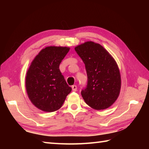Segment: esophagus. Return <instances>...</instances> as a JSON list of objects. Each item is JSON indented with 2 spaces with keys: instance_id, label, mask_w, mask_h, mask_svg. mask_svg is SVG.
I'll use <instances>...</instances> for the list:
<instances>
[{
  "instance_id": "1",
  "label": "esophagus",
  "mask_w": 149,
  "mask_h": 149,
  "mask_svg": "<svg viewBox=\"0 0 149 149\" xmlns=\"http://www.w3.org/2000/svg\"><path fill=\"white\" fill-rule=\"evenodd\" d=\"M72 90L74 91H76L77 90V88L76 85H73V86H72Z\"/></svg>"
}]
</instances>
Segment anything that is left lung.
I'll use <instances>...</instances> for the list:
<instances>
[{
    "mask_svg": "<svg viewBox=\"0 0 149 149\" xmlns=\"http://www.w3.org/2000/svg\"><path fill=\"white\" fill-rule=\"evenodd\" d=\"M87 73L86 88L81 95L88 106L96 110L108 108L118 97L121 77L117 63L99 43L86 42L75 48Z\"/></svg>",
    "mask_w": 149,
    "mask_h": 149,
    "instance_id": "8db88e82",
    "label": "left lung"
}]
</instances>
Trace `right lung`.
Segmentation results:
<instances>
[{"label":"right lung","instance_id":"right-lung-1","mask_svg":"<svg viewBox=\"0 0 149 149\" xmlns=\"http://www.w3.org/2000/svg\"><path fill=\"white\" fill-rule=\"evenodd\" d=\"M70 50L66 47H47L39 52L27 72L29 99L37 108L53 112L61 108L72 88L60 72L59 65Z\"/></svg>","mask_w":149,"mask_h":149}]
</instances>
